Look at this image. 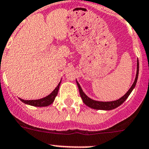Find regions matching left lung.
Listing matches in <instances>:
<instances>
[{
	"label": "left lung",
	"instance_id": "8db88e82",
	"mask_svg": "<svg viewBox=\"0 0 149 149\" xmlns=\"http://www.w3.org/2000/svg\"><path fill=\"white\" fill-rule=\"evenodd\" d=\"M136 78H135V80L134 81L132 86L131 87L128 91L127 92L123 97H121L119 100H116V101L113 102H99V101H95V100H91L90 99L88 96H87L86 95L84 94V92L81 90V87H80L79 84L76 81L77 83V85L79 87V93L80 96H81V99H82V101L84 104H86L87 106L90 107L91 108H93V109H97V110H112L114 109V108H117L118 106H120V104H123L125 100H126L127 98L128 97V96L130 95V93H131V91H133V89L134 88L135 85L136 84V81H137L138 78V74H139V61L137 60V68H136Z\"/></svg>",
	"mask_w": 149,
	"mask_h": 149
}]
</instances>
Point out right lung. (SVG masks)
Returning a JSON list of instances; mask_svg holds the SVG:
<instances>
[{
  "instance_id": "right-lung-1",
  "label": "right lung",
  "mask_w": 149,
  "mask_h": 149,
  "mask_svg": "<svg viewBox=\"0 0 149 149\" xmlns=\"http://www.w3.org/2000/svg\"><path fill=\"white\" fill-rule=\"evenodd\" d=\"M60 84H61V81H60L59 84H58V86L55 88L54 91L52 92L49 96H46V97L43 98V99H40V100H24L20 99V100H21V102H23L25 104H30V105H33V106H37V107H45V106H48L50 104L53 102L55 98L57 96V93H58V89H59Z\"/></svg>"
}]
</instances>
